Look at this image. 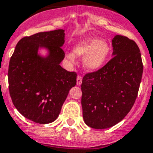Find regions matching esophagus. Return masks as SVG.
Returning a JSON list of instances; mask_svg holds the SVG:
<instances>
[{
    "label": "esophagus",
    "instance_id": "esophagus-1",
    "mask_svg": "<svg viewBox=\"0 0 153 153\" xmlns=\"http://www.w3.org/2000/svg\"><path fill=\"white\" fill-rule=\"evenodd\" d=\"M82 78L81 76L77 77V85L78 86H80L82 84Z\"/></svg>",
    "mask_w": 153,
    "mask_h": 153
}]
</instances>
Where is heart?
I'll list each match as a JSON object with an SVG mask.
<instances>
[{
	"instance_id": "b5f03b06",
	"label": "heart",
	"mask_w": 153,
	"mask_h": 153,
	"mask_svg": "<svg viewBox=\"0 0 153 153\" xmlns=\"http://www.w3.org/2000/svg\"><path fill=\"white\" fill-rule=\"evenodd\" d=\"M74 53L67 52L66 59L70 62H75V55L84 57L83 66L88 71H97L104 65L110 52L108 43L98 38L88 37L79 41L74 48Z\"/></svg>"
}]
</instances>
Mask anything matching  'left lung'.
Here are the masks:
<instances>
[{
    "mask_svg": "<svg viewBox=\"0 0 153 153\" xmlns=\"http://www.w3.org/2000/svg\"><path fill=\"white\" fill-rule=\"evenodd\" d=\"M111 59L85 74L81 85L85 123L97 129L110 128L124 119L137 97L143 74L140 49L133 39L117 35Z\"/></svg>",
    "mask_w": 153,
    "mask_h": 153,
    "instance_id": "1",
    "label": "left lung"
}]
</instances>
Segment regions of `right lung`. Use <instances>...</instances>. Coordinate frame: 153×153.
<instances>
[{"label":"right lung","instance_id":"1","mask_svg":"<svg viewBox=\"0 0 153 153\" xmlns=\"http://www.w3.org/2000/svg\"><path fill=\"white\" fill-rule=\"evenodd\" d=\"M63 29L39 32L18 42L8 66V88L13 105L26 118L39 124L56 120L77 74L63 69ZM44 47L49 54H38Z\"/></svg>","mask_w":153,"mask_h":153}]
</instances>
